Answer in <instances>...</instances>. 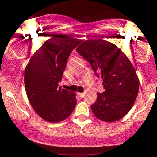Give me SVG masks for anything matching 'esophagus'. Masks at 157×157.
Here are the masks:
<instances>
[{
  "label": "esophagus",
  "mask_w": 157,
  "mask_h": 157,
  "mask_svg": "<svg viewBox=\"0 0 157 157\" xmlns=\"http://www.w3.org/2000/svg\"><path fill=\"white\" fill-rule=\"evenodd\" d=\"M78 95L80 97V98H83L84 95H85V93H78Z\"/></svg>",
  "instance_id": "34e87169"
}]
</instances>
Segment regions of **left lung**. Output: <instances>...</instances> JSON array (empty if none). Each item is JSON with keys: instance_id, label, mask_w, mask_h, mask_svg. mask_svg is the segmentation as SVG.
Instances as JSON below:
<instances>
[{"instance_id": "left-lung-1", "label": "left lung", "mask_w": 157, "mask_h": 157, "mask_svg": "<svg viewBox=\"0 0 157 157\" xmlns=\"http://www.w3.org/2000/svg\"><path fill=\"white\" fill-rule=\"evenodd\" d=\"M77 52L103 80L105 91L98 93L90 106L95 116L107 122L121 119L130 111L138 94L140 81L128 57L115 45L104 39H88Z\"/></svg>"}]
</instances>
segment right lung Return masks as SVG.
Masks as SVG:
<instances>
[{
  "instance_id": "add662e5",
  "label": "right lung",
  "mask_w": 157,
  "mask_h": 157,
  "mask_svg": "<svg viewBox=\"0 0 157 157\" xmlns=\"http://www.w3.org/2000/svg\"><path fill=\"white\" fill-rule=\"evenodd\" d=\"M81 42L67 35H52L31 57L25 70L29 102L46 121H63L76 107L75 93L62 89L58 83L62 80L70 53Z\"/></svg>"
}]
</instances>
